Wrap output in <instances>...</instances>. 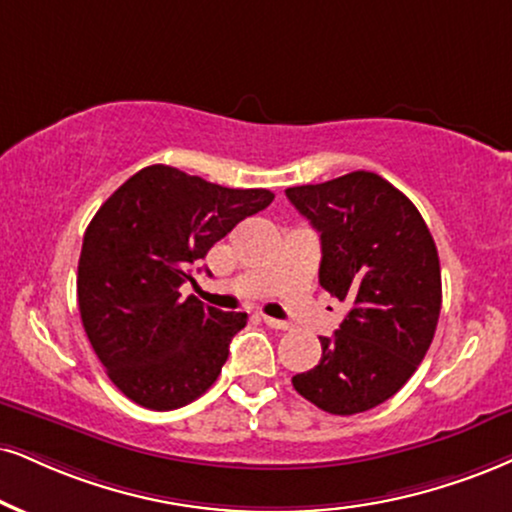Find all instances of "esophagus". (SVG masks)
<instances>
[{
    "label": "esophagus",
    "mask_w": 512,
    "mask_h": 512,
    "mask_svg": "<svg viewBox=\"0 0 512 512\" xmlns=\"http://www.w3.org/2000/svg\"><path fill=\"white\" fill-rule=\"evenodd\" d=\"M263 323H266L268 327H273V330H289V323H285V320L270 318V315H263Z\"/></svg>",
    "instance_id": "obj_1"
}]
</instances>
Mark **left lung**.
<instances>
[{
	"instance_id": "1",
	"label": "left lung",
	"mask_w": 512,
	"mask_h": 512,
	"mask_svg": "<svg viewBox=\"0 0 512 512\" xmlns=\"http://www.w3.org/2000/svg\"><path fill=\"white\" fill-rule=\"evenodd\" d=\"M285 194L320 232V287L349 306L339 330L320 337L318 365L292 384L327 413H363L391 399L430 349L441 311L437 244L413 201L368 170Z\"/></svg>"
}]
</instances>
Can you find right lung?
<instances>
[{
    "label": "right lung",
    "mask_w": 512,
    "mask_h": 512,
    "mask_svg": "<svg viewBox=\"0 0 512 512\" xmlns=\"http://www.w3.org/2000/svg\"><path fill=\"white\" fill-rule=\"evenodd\" d=\"M275 199L178 168H142L87 225L78 263L82 327L111 382L151 410L182 408L218 380L246 313L182 299L197 266L239 220Z\"/></svg>",
    "instance_id": "obj_1"
}]
</instances>
